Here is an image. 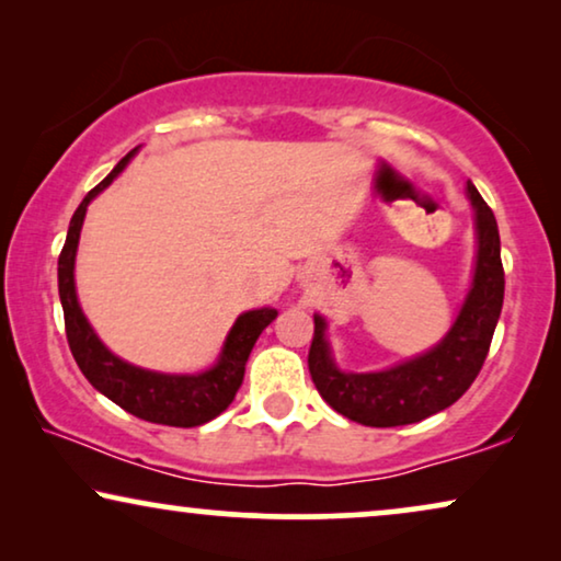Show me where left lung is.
<instances>
[{
  "instance_id": "1",
  "label": "left lung",
  "mask_w": 561,
  "mask_h": 561,
  "mask_svg": "<svg viewBox=\"0 0 561 561\" xmlns=\"http://www.w3.org/2000/svg\"><path fill=\"white\" fill-rule=\"evenodd\" d=\"M467 198L474 211L472 283L449 332L432 350L375 373H347L336 365L327 340V319L313 313L309 373L321 398L336 413L363 426H405L449 409L462 398L485 363L503 309L505 275L495 214L482 202L472 181Z\"/></svg>"
}]
</instances>
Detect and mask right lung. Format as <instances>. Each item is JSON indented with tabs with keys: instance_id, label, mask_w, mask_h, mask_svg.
Here are the masks:
<instances>
[{
	"instance_id": "1",
	"label": "right lung",
	"mask_w": 561,
	"mask_h": 561,
	"mask_svg": "<svg viewBox=\"0 0 561 561\" xmlns=\"http://www.w3.org/2000/svg\"><path fill=\"white\" fill-rule=\"evenodd\" d=\"M137 150H140V145L129 150L112 168V173L83 196L79 209L73 211L71 225H68L66 244L58 257V294L60 306H64L68 347H71L76 365L81 367L91 386L117 403L119 409L142 421H150V424L181 428L202 426L206 421L217 419L234 401V393L242 386L250 352L255 347L257 336L263 334V329L278 317V311L263 306V309L240 313L232 329H229L225 344H221L217 363L202 373L145 370V367L117 357L99 340L94 327L89 324L87 313L81 309L79 294H76V252H79L81 227L83 219H87L89 204L125 171Z\"/></svg>"
}]
</instances>
